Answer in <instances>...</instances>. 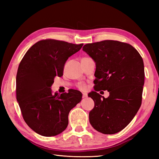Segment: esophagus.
<instances>
[{
  "label": "esophagus",
  "mask_w": 159,
  "mask_h": 159,
  "mask_svg": "<svg viewBox=\"0 0 159 159\" xmlns=\"http://www.w3.org/2000/svg\"><path fill=\"white\" fill-rule=\"evenodd\" d=\"M88 97V95L87 93H83V95H82V98L84 99V98H86Z\"/></svg>",
  "instance_id": "obj_1"
}]
</instances>
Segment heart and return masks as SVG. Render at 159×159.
Instances as JSON below:
<instances>
[{
    "label": "heart",
    "instance_id": "obj_1",
    "mask_svg": "<svg viewBox=\"0 0 159 159\" xmlns=\"http://www.w3.org/2000/svg\"><path fill=\"white\" fill-rule=\"evenodd\" d=\"M78 87L81 90H84V89H86V85L84 83H80V84H78Z\"/></svg>",
    "mask_w": 159,
    "mask_h": 159
}]
</instances>
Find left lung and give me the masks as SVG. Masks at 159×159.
Masks as SVG:
<instances>
[{
  "label": "left lung",
  "mask_w": 159,
  "mask_h": 159,
  "mask_svg": "<svg viewBox=\"0 0 159 159\" xmlns=\"http://www.w3.org/2000/svg\"><path fill=\"white\" fill-rule=\"evenodd\" d=\"M83 50L96 66L95 91L88 95L95 103L89 123L102 133H117L128 125L141 105L145 81L142 57L131 45L115 40L87 44ZM100 90H107L109 97L96 92Z\"/></svg>",
  "instance_id": "1"
}]
</instances>
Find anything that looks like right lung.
<instances>
[{
	"label": "right lung",
	"instance_id": "1",
	"mask_svg": "<svg viewBox=\"0 0 159 159\" xmlns=\"http://www.w3.org/2000/svg\"><path fill=\"white\" fill-rule=\"evenodd\" d=\"M84 44L46 39L38 41L28 50L19 64L16 99L28 127L44 137L63 132L68 125L70 110L80 103L82 94L72 89L59 95L52 93L56 76L61 77L66 61Z\"/></svg>",
	"mask_w": 159,
	"mask_h": 159
}]
</instances>
